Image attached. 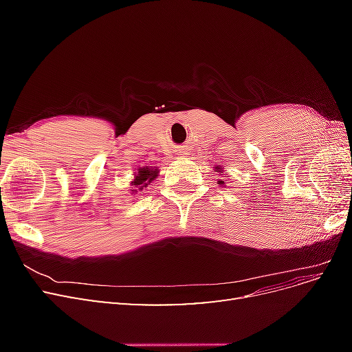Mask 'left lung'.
<instances>
[{"label":"left lung","instance_id":"obj_1","mask_svg":"<svg viewBox=\"0 0 352 352\" xmlns=\"http://www.w3.org/2000/svg\"><path fill=\"white\" fill-rule=\"evenodd\" d=\"M219 170H221V168L219 167ZM219 170H217V172H219ZM219 184H221V185H223V179H221V180H219Z\"/></svg>","mask_w":352,"mask_h":352}]
</instances>
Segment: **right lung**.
Listing matches in <instances>:
<instances>
[{"instance_id": "right-lung-1", "label": "right lung", "mask_w": 352, "mask_h": 352, "mask_svg": "<svg viewBox=\"0 0 352 352\" xmlns=\"http://www.w3.org/2000/svg\"><path fill=\"white\" fill-rule=\"evenodd\" d=\"M157 173H158L157 168L142 167V168L138 170V173H136L133 182H132V185L136 188V192H138V190H141V192H142V189L150 185L153 180L157 177ZM132 190H135V189H132Z\"/></svg>"}]
</instances>
